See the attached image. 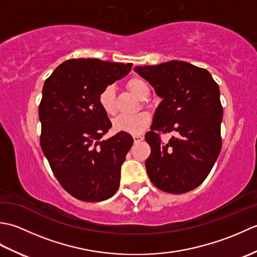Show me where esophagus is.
Returning a JSON list of instances; mask_svg holds the SVG:
<instances>
[{
  "instance_id": "esophagus-1",
  "label": "esophagus",
  "mask_w": 257,
  "mask_h": 257,
  "mask_svg": "<svg viewBox=\"0 0 257 257\" xmlns=\"http://www.w3.org/2000/svg\"><path fill=\"white\" fill-rule=\"evenodd\" d=\"M134 140H135V143H140V141L144 140V136L136 135V136H134Z\"/></svg>"
}]
</instances>
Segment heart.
Wrapping results in <instances>:
<instances>
[{"instance_id": "heart-1", "label": "heart", "mask_w": 257, "mask_h": 257, "mask_svg": "<svg viewBox=\"0 0 257 257\" xmlns=\"http://www.w3.org/2000/svg\"><path fill=\"white\" fill-rule=\"evenodd\" d=\"M127 88L140 99H146L150 94L149 85L143 78L134 77L127 81ZM99 105L102 110L109 116H113L117 112L116 108V91L112 85H108L103 88L99 97ZM151 123V116L149 112L143 111L132 116H119L113 120L112 125L117 133H124L129 135H140L149 127Z\"/></svg>"}]
</instances>
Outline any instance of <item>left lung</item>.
<instances>
[{"mask_svg": "<svg viewBox=\"0 0 257 257\" xmlns=\"http://www.w3.org/2000/svg\"><path fill=\"white\" fill-rule=\"evenodd\" d=\"M135 72L162 98L145 137L151 148L147 173L165 192H189L209 176L221 151L219 85L206 69L182 61L137 66ZM160 131L177 136L162 143Z\"/></svg>", "mask_w": 257, "mask_h": 257, "instance_id": "left-lung-1", "label": "left lung"}]
</instances>
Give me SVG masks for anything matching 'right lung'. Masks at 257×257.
<instances>
[{"label":"right lung","instance_id":"1","mask_svg":"<svg viewBox=\"0 0 257 257\" xmlns=\"http://www.w3.org/2000/svg\"><path fill=\"white\" fill-rule=\"evenodd\" d=\"M132 67L97 58L69 59L45 80L38 107L41 147L54 176L76 199L99 202L119 188L120 169L134 139L124 133L101 139L111 122L98 97Z\"/></svg>","mask_w":257,"mask_h":257}]
</instances>
